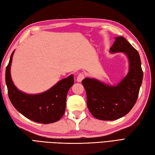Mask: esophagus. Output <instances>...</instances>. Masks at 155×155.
<instances>
[{"label":"esophagus","instance_id":"obj_1","mask_svg":"<svg viewBox=\"0 0 155 155\" xmlns=\"http://www.w3.org/2000/svg\"><path fill=\"white\" fill-rule=\"evenodd\" d=\"M84 78H85V75H84V74L80 73V74H79V75L78 76L76 80L78 81V82H81Z\"/></svg>","mask_w":155,"mask_h":155}]
</instances>
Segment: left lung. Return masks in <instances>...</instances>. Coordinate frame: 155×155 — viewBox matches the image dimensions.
<instances>
[{"instance_id":"1","label":"left lung","mask_w":155,"mask_h":155,"mask_svg":"<svg viewBox=\"0 0 155 155\" xmlns=\"http://www.w3.org/2000/svg\"><path fill=\"white\" fill-rule=\"evenodd\" d=\"M110 53H124L128 57L129 71L115 86L97 79L86 78L81 83L86 91L87 107L93 117L113 120L127 115L138 97L143 73L138 52L123 36L116 37Z\"/></svg>"}]
</instances>
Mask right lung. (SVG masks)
Returning a JSON list of instances; mask_svg holds the SVG:
<instances>
[{"instance_id":"1","label":"right lung","mask_w":155,"mask_h":155,"mask_svg":"<svg viewBox=\"0 0 155 155\" xmlns=\"http://www.w3.org/2000/svg\"><path fill=\"white\" fill-rule=\"evenodd\" d=\"M14 51L6 69V84L12 105L20 114L36 123L49 124L58 121L63 116L66 96L74 85L73 75L62 79L51 89L37 94L25 93L17 89L11 78L10 67Z\"/></svg>"}]
</instances>
